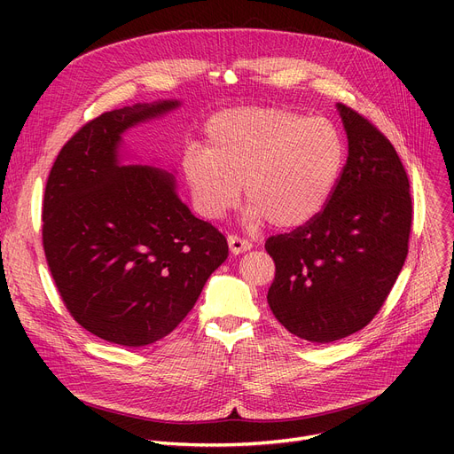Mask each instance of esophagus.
Wrapping results in <instances>:
<instances>
[{
    "label": "esophagus",
    "instance_id": "obj_1",
    "mask_svg": "<svg viewBox=\"0 0 454 454\" xmlns=\"http://www.w3.org/2000/svg\"><path fill=\"white\" fill-rule=\"evenodd\" d=\"M228 247H230V252L233 255H237V254H243V252L250 250L252 243L247 239H241V237H237V235H228Z\"/></svg>",
    "mask_w": 454,
    "mask_h": 454
}]
</instances>
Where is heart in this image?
<instances>
[{
    "instance_id": "heart-1",
    "label": "heart",
    "mask_w": 454,
    "mask_h": 454,
    "mask_svg": "<svg viewBox=\"0 0 454 454\" xmlns=\"http://www.w3.org/2000/svg\"><path fill=\"white\" fill-rule=\"evenodd\" d=\"M346 147L325 117L241 106L215 114L204 151H187L182 173L195 211L221 221L245 200V223L276 228L311 223L327 206L344 169Z\"/></svg>"
}]
</instances>
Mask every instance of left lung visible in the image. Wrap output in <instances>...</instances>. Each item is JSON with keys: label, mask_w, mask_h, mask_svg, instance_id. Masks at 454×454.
<instances>
[{"label": "left lung", "mask_w": 454, "mask_h": 454, "mask_svg": "<svg viewBox=\"0 0 454 454\" xmlns=\"http://www.w3.org/2000/svg\"><path fill=\"white\" fill-rule=\"evenodd\" d=\"M348 160L320 215L269 237L276 278L267 300L293 335L329 344L370 324L409 254V176L392 147L361 114L337 105Z\"/></svg>", "instance_id": "left-lung-1"}]
</instances>
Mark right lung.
I'll return each instance as SVG.
<instances>
[{"mask_svg":"<svg viewBox=\"0 0 454 454\" xmlns=\"http://www.w3.org/2000/svg\"><path fill=\"white\" fill-rule=\"evenodd\" d=\"M180 105L136 103L95 117L47 178L42 239L57 289L86 331L119 346L169 335L228 257L224 235L180 200L173 173L123 161V134Z\"/></svg>","mask_w":454,"mask_h":454,"instance_id":"obj_1","label":"right lung"}]
</instances>
